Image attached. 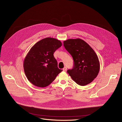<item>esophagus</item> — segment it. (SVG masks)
Returning a JSON list of instances; mask_svg holds the SVG:
<instances>
[{"instance_id":"34e87169","label":"esophagus","mask_w":122,"mask_h":122,"mask_svg":"<svg viewBox=\"0 0 122 122\" xmlns=\"http://www.w3.org/2000/svg\"><path fill=\"white\" fill-rule=\"evenodd\" d=\"M63 71L66 72V71H67V67H65L63 69Z\"/></svg>"}]
</instances>
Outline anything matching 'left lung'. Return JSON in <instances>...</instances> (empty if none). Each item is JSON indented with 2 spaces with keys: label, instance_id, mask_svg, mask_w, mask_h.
Masks as SVG:
<instances>
[{
  "label": "left lung",
  "instance_id": "obj_1",
  "mask_svg": "<svg viewBox=\"0 0 122 122\" xmlns=\"http://www.w3.org/2000/svg\"><path fill=\"white\" fill-rule=\"evenodd\" d=\"M64 46L71 55L74 66L67 73L76 84L85 86L90 84L97 76L100 64L93 49L80 38L64 41Z\"/></svg>",
  "mask_w": 122,
  "mask_h": 122
}]
</instances>
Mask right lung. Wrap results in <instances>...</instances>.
<instances>
[{"mask_svg": "<svg viewBox=\"0 0 122 122\" xmlns=\"http://www.w3.org/2000/svg\"><path fill=\"white\" fill-rule=\"evenodd\" d=\"M62 46L55 38L46 37L36 42L25 56L24 69L28 80L35 86L44 87L49 85L62 71L58 68L53 54Z\"/></svg>", "mask_w": 122, "mask_h": 122, "instance_id": "1", "label": "right lung"}]
</instances>
